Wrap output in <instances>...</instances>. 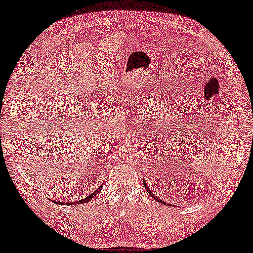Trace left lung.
I'll list each match as a JSON object with an SVG mask.
<instances>
[{
  "instance_id": "8db88e82",
  "label": "left lung",
  "mask_w": 253,
  "mask_h": 253,
  "mask_svg": "<svg viewBox=\"0 0 253 253\" xmlns=\"http://www.w3.org/2000/svg\"><path fill=\"white\" fill-rule=\"evenodd\" d=\"M143 184H144V187H145V189L147 190V193H149L151 196H152V198H154L155 200H156V201L157 202H160V203H162V204H167V203H165V202H163L162 201V200L161 199H159L158 197H157V196H155L153 193H152V190H150V188L149 187H147V185H146V182L144 181V179H143Z\"/></svg>"
}]
</instances>
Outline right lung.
<instances>
[{"label": "right lung", "mask_w": 253, "mask_h": 253, "mask_svg": "<svg viewBox=\"0 0 253 253\" xmlns=\"http://www.w3.org/2000/svg\"><path fill=\"white\" fill-rule=\"evenodd\" d=\"M101 187H102V184L95 190V191H93V193L91 194V195H89L88 197H85V198H84V199H82V200H80V201H76V202H59V201H54V203H56V204H67V205H72V204H75V203H77V204H83V203H85V202H89L90 200L92 199V198H94L95 196H96L98 193H99V190L101 189Z\"/></svg>", "instance_id": "right-lung-1"}]
</instances>
